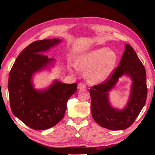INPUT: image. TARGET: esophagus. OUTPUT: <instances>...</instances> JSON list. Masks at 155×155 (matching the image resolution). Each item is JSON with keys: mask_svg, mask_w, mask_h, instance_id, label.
<instances>
[{"mask_svg": "<svg viewBox=\"0 0 155 155\" xmlns=\"http://www.w3.org/2000/svg\"><path fill=\"white\" fill-rule=\"evenodd\" d=\"M86 88V85L84 83H79L78 84V89H84V88Z\"/></svg>", "mask_w": 155, "mask_h": 155, "instance_id": "esophagus-1", "label": "esophagus"}]
</instances>
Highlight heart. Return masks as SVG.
Returning <instances> with one entry per match:
<instances>
[{"instance_id": "heart-1", "label": "heart", "mask_w": 155, "mask_h": 155, "mask_svg": "<svg viewBox=\"0 0 155 155\" xmlns=\"http://www.w3.org/2000/svg\"><path fill=\"white\" fill-rule=\"evenodd\" d=\"M117 62V55L107 47L92 50L80 56L75 62L77 70L86 72L87 80L91 83H101L108 79Z\"/></svg>"}]
</instances>
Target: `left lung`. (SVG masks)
Instances as JSON below:
<instances>
[{
    "label": "left lung",
    "mask_w": 155,
    "mask_h": 155,
    "mask_svg": "<svg viewBox=\"0 0 155 155\" xmlns=\"http://www.w3.org/2000/svg\"><path fill=\"white\" fill-rule=\"evenodd\" d=\"M123 74L129 75L133 84L127 105L123 110H118L111 107L107 92ZM90 95L92 116L100 126L112 130H118L126 129L133 124L145 104L147 87L145 68L131 46L125 45L119 66L108 79L92 87Z\"/></svg>",
    "instance_id": "1"
}]
</instances>
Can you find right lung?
<instances>
[{
  "label": "right lung",
  "instance_id": "right-lung-1",
  "mask_svg": "<svg viewBox=\"0 0 155 155\" xmlns=\"http://www.w3.org/2000/svg\"><path fill=\"white\" fill-rule=\"evenodd\" d=\"M61 41L55 38L33 42L19 54L10 71L8 88L11 110L32 129L45 130L55 126L63 118L67 101L77 91V83L54 81L42 91L35 89L32 84L33 74L54 61L42 53Z\"/></svg>",
  "mask_w": 155,
  "mask_h": 155
}]
</instances>
